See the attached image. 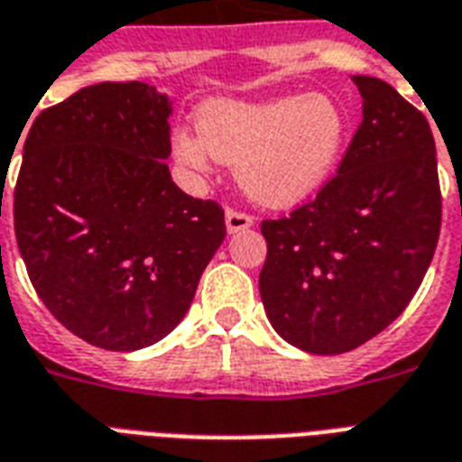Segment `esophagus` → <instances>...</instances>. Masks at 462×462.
Instances as JSON below:
<instances>
[{"instance_id":"obj_1","label":"esophagus","mask_w":462,"mask_h":462,"mask_svg":"<svg viewBox=\"0 0 462 462\" xmlns=\"http://www.w3.org/2000/svg\"><path fill=\"white\" fill-rule=\"evenodd\" d=\"M225 223H227V230L230 232H242L246 227H252L254 225V216L245 213V210L239 208H227L225 213Z\"/></svg>"}]
</instances>
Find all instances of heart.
<instances>
[{"instance_id": "obj_1", "label": "heart", "mask_w": 462, "mask_h": 462, "mask_svg": "<svg viewBox=\"0 0 462 462\" xmlns=\"http://www.w3.org/2000/svg\"><path fill=\"white\" fill-rule=\"evenodd\" d=\"M194 126L196 136H174V158L191 170H206L210 158L237 165L246 194L268 206H290L321 187L347 139V115L328 96L217 97L199 107Z\"/></svg>"}]
</instances>
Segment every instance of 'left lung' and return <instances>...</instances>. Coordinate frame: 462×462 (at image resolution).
I'll return each mask as SVG.
<instances>
[{
    "label": "left lung",
    "instance_id": "8db88e82",
    "mask_svg": "<svg viewBox=\"0 0 462 462\" xmlns=\"http://www.w3.org/2000/svg\"><path fill=\"white\" fill-rule=\"evenodd\" d=\"M362 122L337 172L288 216L261 220L259 292L273 328L314 355H340L405 311L441 232L430 122L391 83L352 76Z\"/></svg>",
    "mask_w": 462,
    "mask_h": 462
}]
</instances>
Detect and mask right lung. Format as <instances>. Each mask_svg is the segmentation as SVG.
<instances>
[{"label":"right lung","mask_w":462,"mask_h":462,"mask_svg":"<svg viewBox=\"0 0 462 462\" xmlns=\"http://www.w3.org/2000/svg\"><path fill=\"white\" fill-rule=\"evenodd\" d=\"M170 112L148 83H96L40 112L23 143L14 230L28 278L64 328L105 350L165 337L227 232L220 203L170 177Z\"/></svg>","instance_id":"1"}]
</instances>
